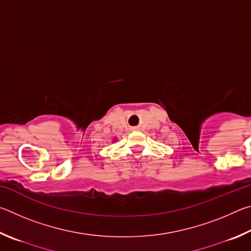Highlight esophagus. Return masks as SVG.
Here are the masks:
<instances>
[{"label":"esophagus","instance_id":"1","mask_svg":"<svg viewBox=\"0 0 251 251\" xmlns=\"http://www.w3.org/2000/svg\"><path fill=\"white\" fill-rule=\"evenodd\" d=\"M131 129H133V130H135V129H137V128H136V127H133V128H131Z\"/></svg>","mask_w":251,"mask_h":251}]
</instances>
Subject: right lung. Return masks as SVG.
<instances>
[{"label":"right lung","instance_id":"add662e5","mask_svg":"<svg viewBox=\"0 0 251 251\" xmlns=\"http://www.w3.org/2000/svg\"><path fill=\"white\" fill-rule=\"evenodd\" d=\"M114 141H115V139H114Z\"/></svg>","mask_w":251,"mask_h":251}]
</instances>
